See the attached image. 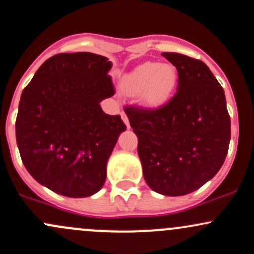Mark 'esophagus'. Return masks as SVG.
<instances>
[{"instance_id":"1","label":"esophagus","mask_w":254,"mask_h":254,"mask_svg":"<svg viewBox=\"0 0 254 254\" xmlns=\"http://www.w3.org/2000/svg\"><path fill=\"white\" fill-rule=\"evenodd\" d=\"M122 119H123V122L125 123V125H127V129H129V127H130V124H129V119H127V114L124 113V112H122Z\"/></svg>"}]
</instances>
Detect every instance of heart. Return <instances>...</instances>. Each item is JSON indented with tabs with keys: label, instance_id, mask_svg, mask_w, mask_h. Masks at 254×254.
Instances as JSON below:
<instances>
[{
	"label": "heart",
	"instance_id": "obj_1",
	"mask_svg": "<svg viewBox=\"0 0 254 254\" xmlns=\"http://www.w3.org/2000/svg\"><path fill=\"white\" fill-rule=\"evenodd\" d=\"M179 74L172 64L146 62L124 76L125 93H138V100L151 109L161 108L172 98L178 86Z\"/></svg>",
	"mask_w": 254,
	"mask_h": 254
}]
</instances>
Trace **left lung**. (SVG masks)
I'll list each match as a JSON object with an SVG mask.
<instances>
[{"label": "left lung", "instance_id": "left-lung-1", "mask_svg": "<svg viewBox=\"0 0 254 254\" xmlns=\"http://www.w3.org/2000/svg\"><path fill=\"white\" fill-rule=\"evenodd\" d=\"M162 56L178 70L176 93L161 108L125 112L138 138L147 185L165 196H183L203 186L223 165L230 116L223 87L202 61L173 52Z\"/></svg>", "mask_w": 254, "mask_h": 254}]
</instances>
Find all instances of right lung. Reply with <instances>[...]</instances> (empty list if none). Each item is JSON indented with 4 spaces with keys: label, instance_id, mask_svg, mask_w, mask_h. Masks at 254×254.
<instances>
[{
    "label": "right lung",
    "instance_id": "obj_1",
    "mask_svg": "<svg viewBox=\"0 0 254 254\" xmlns=\"http://www.w3.org/2000/svg\"><path fill=\"white\" fill-rule=\"evenodd\" d=\"M112 62L90 52L58 53L35 73L20 96L15 137L29 174L73 198L102 189L107 162L127 130L100 102L114 95Z\"/></svg>",
    "mask_w": 254,
    "mask_h": 254
}]
</instances>
